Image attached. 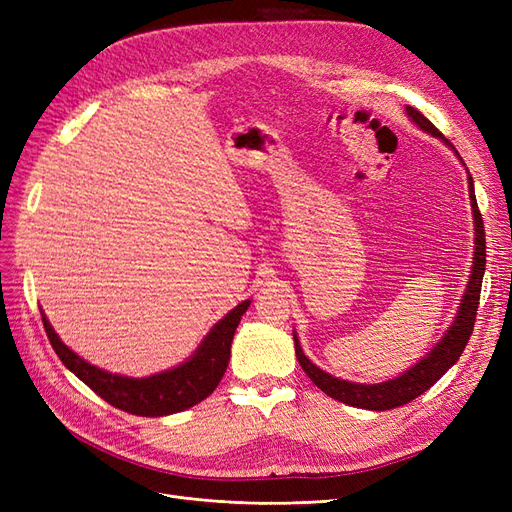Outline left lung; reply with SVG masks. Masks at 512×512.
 <instances>
[{"instance_id":"1","label":"left lung","mask_w":512,"mask_h":512,"mask_svg":"<svg viewBox=\"0 0 512 512\" xmlns=\"http://www.w3.org/2000/svg\"><path fill=\"white\" fill-rule=\"evenodd\" d=\"M406 113L418 128L431 136L440 138V141L446 147H451L455 151V156L461 160V156L451 145V141L444 138L440 134V130L433 126V123L425 115L418 113L412 106H406ZM461 164H463V160H461ZM466 173H468V192H470V205H472V218H474V258H472V271H470L466 292H463L457 314H455L453 322L448 324V329L444 331L442 339L425 356H421V359H418L412 367L401 371L399 376H395L391 380H384V382H376V384H361V382L335 378L329 374V371H324L318 365H314L305 356V352L299 344L297 331H292L297 359H299L305 374L309 376V380H312L322 393H327L329 397L342 401V404H348L352 408L376 410V412L391 410V408H399V406L408 404V401L416 399L418 395L431 389V386L436 384L446 374V371L459 361V356H461L463 348H466L468 339L472 335V329H474L478 299H480V286H483L485 262H487L485 260V256H487L485 254V226H483V218H480V211L476 205L474 181H472V175L468 168H466Z\"/></svg>"}]
</instances>
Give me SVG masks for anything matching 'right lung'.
<instances>
[{"mask_svg":"<svg viewBox=\"0 0 512 512\" xmlns=\"http://www.w3.org/2000/svg\"><path fill=\"white\" fill-rule=\"evenodd\" d=\"M252 299H245L235 309L213 324L192 356L177 367L145 378H130L91 365L72 348L61 342L49 318L42 314L44 331L57 356L72 374L83 380L91 391L108 404L136 416H168L188 410L207 399L220 384L230 361V344Z\"/></svg>","mask_w":512,"mask_h":512,"instance_id":"obj_1","label":"right lung"}]
</instances>
